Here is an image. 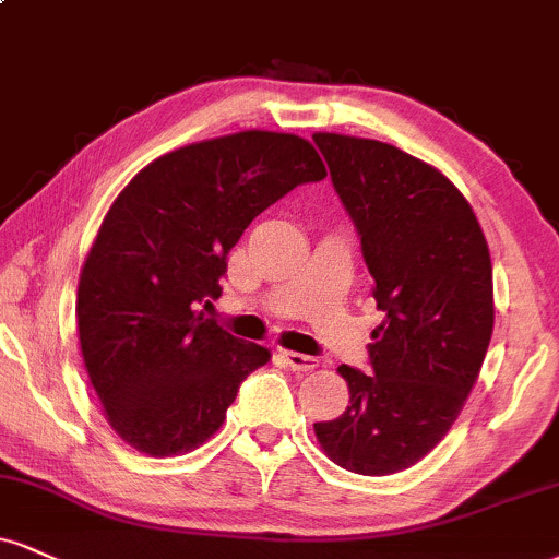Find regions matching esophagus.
<instances>
[{
  "label": "esophagus",
  "mask_w": 559,
  "mask_h": 559,
  "mask_svg": "<svg viewBox=\"0 0 559 559\" xmlns=\"http://www.w3.org/2000/svg\"><path fill=\"white\" fill-rule=\"evenodd\" d=\"M281 359H284V365H286V367H292L294 372H309V369L320 367L318 356H309V354L284 352V354H281Z\"/></svg>",
  "instance_id": "1"
}]
</instances>
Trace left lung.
I'll list each match as a JSON object with an SVG mask.
<instances>
[{
  "label": "left lung",
  "instance_id": "1",
  "mask_svg": "<svg viewBox=\"0 0 559 559\" xmlns=\"http://www.w3.org/2000/svg\"><path fill=\"white\" fill-rule=\"evenodd\" d=\"M341 203L361 237L382 322L372 372L341 365L348 406L314 435L328 459L365 476L414 466L472 393L495 328L492 262L459 187L395 145L314 132Z\"/></svg>",
  "mask_w": 559,
  "mask_h": 559
}]
</instances>
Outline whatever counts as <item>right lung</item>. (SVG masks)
<instances>
[{"label":"right lung","instance_id":"add662e5","mask_svg":"<svg viewBox=\"0 0 559 559\" xmlns=\"http://www.w3.org/2000/svg\"><path fill=\"white\" fill-rule=\"evenodd\" d=\"M299 134L247 130L147 164L119 192L78 284L80 352L114 432L164 459L218 432L241 380L271 361L200 312L226 254L297 185L325 179Z\"/></svg>","mask_w":559,"mask_h":559}]
</instances>
